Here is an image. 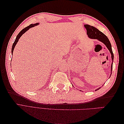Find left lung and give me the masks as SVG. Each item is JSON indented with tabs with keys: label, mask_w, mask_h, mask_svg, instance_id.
I'll return each mask as SVG.
<instances>
[{
	"label": "left lung",
	"mask_w": 124,
	"mask_h": 124,
	"mask_svg": "<svg viewBox=\"0 0 124 124\" xmlns=\"http://www.w3.org/2000/svg\"><path fill=\"white\" fill-rule=\"evenodd\" d=\"M84 26L86 29V31H87V34L88 35L89 38L91 39H98V40L101 41V42L106 45V46L108 48V50H109L111 54L112 62H113L114 55L113 53V52H112L111 43L110 42L109 40L108 39V37L105 35L103 33L99 31L98 29L93 27L92 26L86 24V25H85ZM112 65H113V63H112L111 65V72L112 71ZM111 74H112V73H111L110 77L111 76ZM100 88H101V87H99V88L96 89L95 91H97V90L99 89Z\"/></svg>",
	"instance_id": "obj_1"
}]
</instances>
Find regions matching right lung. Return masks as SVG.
<instances>
[{
	"label": "right lung",
	"mask_w": 124,
	"mask_h": 124,
	"mask_svg": "<svg viewBox=\"0 0 124 124\" xmlns=\"http://www.w3.org/2000/svg\"><path fill=\"white\" fill-rule=\"evenodd\" d=\"M38 24H39V23H36V24H31V25H29V26H27V27H25V28L22 29V31L19 32V33H18V35H17V37H16V40H15L14 42L13 43V45H12V51H11V52H12V54H13V50H14V47L16 46V43H17L18 40H19V39L20 38V37L22 36V35H23L24 33H25L26 31H27L30 28L34 27V26H36V25H38Z\"/></svg>",
	"instance_id": "right-lung-1"
}]
</instances>
